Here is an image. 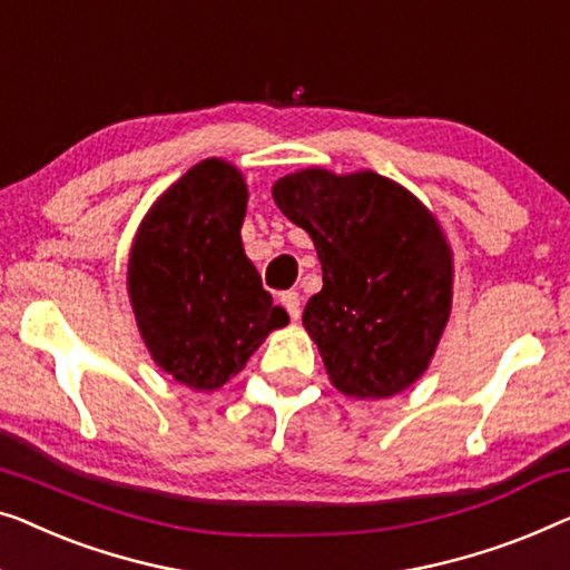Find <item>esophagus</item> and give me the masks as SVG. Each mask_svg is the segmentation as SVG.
<instances>
[{
	"label": "esophagus",
	"instance_id": "1",
	"mask_svg": "<svg viewBox=\"0 0 570 570\" xmlns=\"http://www.w3.org/2000/svg\"><path fill=\"white\" fill-rule=\"evenodd\" d=\"M283 305L293 318H298L301 316V293L298 291H285L283 293Z\"/></svg>",
	"mask_w": 570,
	"mask_h": 570
}]
</instances>
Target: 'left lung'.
I'll return each mask as SVG.
<instances>
[{"label": "left lung", "instance_id": "1", "mask_svg": "<svg viewBox=\"0 0 570 570\" xmlns=\"http://www.w3.org/2000/svg\"><path fill=\"white\" fill-rule=\"evenodd\" d=\"M272 197L316 244L324 287L305 303L303 326L332 383L387 399L419 381L452 303L450 249L432 213L375 171L305 169Z\"/></svg>", "mask_w": 570, "mask_h": 570}]
</instances>
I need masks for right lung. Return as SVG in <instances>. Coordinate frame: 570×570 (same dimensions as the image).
<instances>
[{"label":"right lung","mask_w":570,"mask_h":570,"mask_svg":"<svg viewBox=\"0 0 570 570\" xmlns=\"http://www.w3.org/2000/svg\"><path fill=\"white\" fill-rule=\"evenodd\" d=\"M244 213L242 175L200 161L156 200L130 249L128 293L148 352L195 391L224 385L291 321L246 259Z\"/></svg>","instance_id":"1"}]
</instances>
